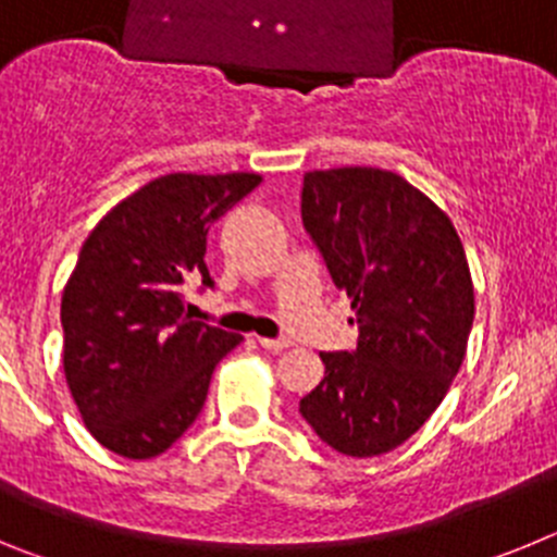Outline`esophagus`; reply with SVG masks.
Instances as JSON below:
<instances>
[{"label":"esophagus","mask_w":557,"mask_h":557,"mask_svg":"<svg viewBox=\"0 0 557 557\" xmlns=\"http://www.w3.org/2000/svg\"><path fill=\"white\" fill-rule=\"evenodd\" d=\"M259 346L268 348V351H284V348H289V346H293V343H289V339H284V337H278V339L259 337Z\"/></svg>","instance_id":"1"}]
</instances>
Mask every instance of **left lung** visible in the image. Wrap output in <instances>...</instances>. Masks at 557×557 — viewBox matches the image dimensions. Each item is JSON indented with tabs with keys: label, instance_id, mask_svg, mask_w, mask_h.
<instances>
[{
	"label": "left lung",
	"instance_id": "obj_1",
	"mask_svg": "<svg viewBox=\"0 0 557 557\" xmlns=\"http://www.w3.org/2000/svg\"><path fill=\"white\" fill-rule=\"evenodd\" d=\"M301 220L359 326L354 351L321 354L301 416L339 455H385L424 426L466 359V250L446 211L376 166L307 172Z\"/></svg>",
	"mask_w": 557,
	"mask_h": 557
}]
</instances>
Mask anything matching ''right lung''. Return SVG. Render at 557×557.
Returning <instances> with one entry per match:
<instances>
[{
  "mask_svg": "<svg viewBox=\"0 0 557 557\" xmlns=\"http://www.w3.org/2000/svg\"><path fill=\"white\" fill-rule=\"evenodd\" d=\"M262 184L256 172H172L113 206L83 243L61 298L63 373L83 424L113 455L147 460L200 416L211 373L239 334L189 321L184 282L206 234Z\"/></svg>",
  "mask_w": 557,
  "mask_h": 557,
  "instance_id": "1",
  "label": "right lung"
}]
</instances>
